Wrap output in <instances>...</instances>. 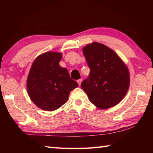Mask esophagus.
Returning <instances> with one entry per match:
<instances>
[{"mask_svg": "<svg viewBox=\"0 0 153 153\" xmlns=\"http://www.w3.org/2000/svg\"><path fill=\"white\" fill-rule=\"evenodd\" d=\"M77 83H78L79 85L80 86V85H81V83H82V79H79L77 80Z\"/></svg>", "mask_w": 153, "mask_h": 153, "instance_id": "1", "label": "esophagus"}]
</instances>
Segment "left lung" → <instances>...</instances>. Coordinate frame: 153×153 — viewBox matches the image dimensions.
<instances>
[{
	"mask_svg": "<svg viewBox=\"0 0 153 153\" xmlns=\"http://www.w3.org/2000/svg\"><path fill=\"white\" fill-rule=\"evenodd\" d=\"M91 69L82 83L89 100L100 109H108L121 102L128 92L130 76L128 67L114 51L98 42L83 48Z\"/></svg>",
	"mask_w": 153,
	"mask_h": 153,
	"instance_id": "left-lung-1",
	"label": "left lung"
}]
</instances>
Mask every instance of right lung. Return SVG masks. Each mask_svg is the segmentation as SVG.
I'll list each match as a JSON object with an SVG mask.
<instances>
[{
	"label": "right lung",
	"mask_w": 153,
	"mask_h": 153,
	"mask_svg": "<svg viewBox=\"0 0 153 153\" xmlns=\"http://www.w3.org/2000/svg\"><path fill=\"white\" fill-rule=\"evenodd\" d=\"M62 54L46 52L31 65L27 79V94L39 108L53 111L67 102L70 93L78 87L66 68L59 65Z\"/></svg>",
	"instance_id": "1"
}]
</instances>
